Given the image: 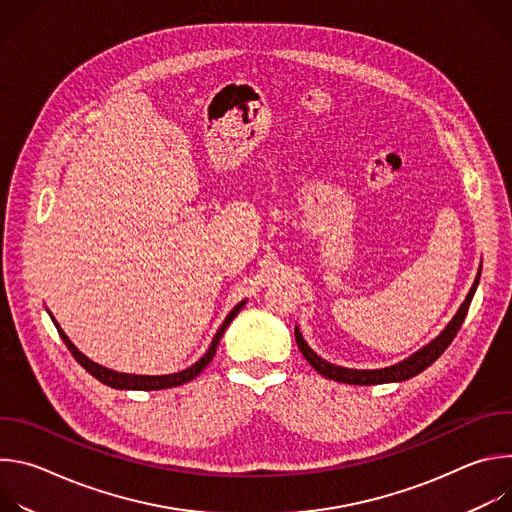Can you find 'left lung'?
<instances>
[{"label": "left lung", "instance_id": "1", "mask_svg": "<svg viewBox=\"0 0 512 512\" xmlns=\"http://www.w3.org/2000/svg\"><path fill=\"white\" fill-rule=\"evenodd\" d=\"M478 281H480V269H478V275L468 291L466 300L462 302V306L458 308L456 316L450 320V324L437 334L429 344H425L423 348H419L417 352H413L411 356H407L405 360L397 362V364H391V367H385V369H346V367H338V364H332L328 360H324L322 356H318L310 346L308 342L304 340L300 328L296 326V342H298V348L302 350L304 358L312 364V367L326 379H332V381H338V383H348V385H383V383H401V381H407L415 375H419L421 371H425L429 364H433L437 358H440L444 354V350L452 344L454 336L458 334L466 314H468V308H470V302L476 294V287H478Z\"/></svg>", "mask_w": 512, "mask_h": 512}]
</instances>
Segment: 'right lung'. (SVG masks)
I'll return each instance as SVG.
<instances>
[{"mask_svg":"<svg viewBox=\"0 0 512 512\" xmlns=\"http://www.w3.org/2000/svg\"><path fill=\"white\" fill-rule=\"evenodd\" d=\"M245 304H247V300L239 302V304L229 312V316L225 318V322L221 324V328H218V332L214 334V338H212L208 350L192 364V367H188V369H184V371H180V373L156 375V377H154V375H127V373H117V371H111V369L103 367V364L91 360V358L85 356L75 344H72L70 338L64 334V330H62V328L58 326V322L54 320V316H52L50 312H48V314H50V318H52V322H54V326H56V330H58L62 342H64L66 348L70 350V354L75 356L77 362L81 364V367H83L87 373H91L97 381H101L103 385H107V387H111V389H121V391H160V389L180 387V385H184V383L196 379V377L206 369V364L212 360V356H214V352H216V346H218V342H221L225 330L229 328V324L235 320V316L241 312V308H243Z\"/></svg>","mask_w":512,"mask_h":512,"instance_id":"add662e5","label":"right lung"}]
</instances>
